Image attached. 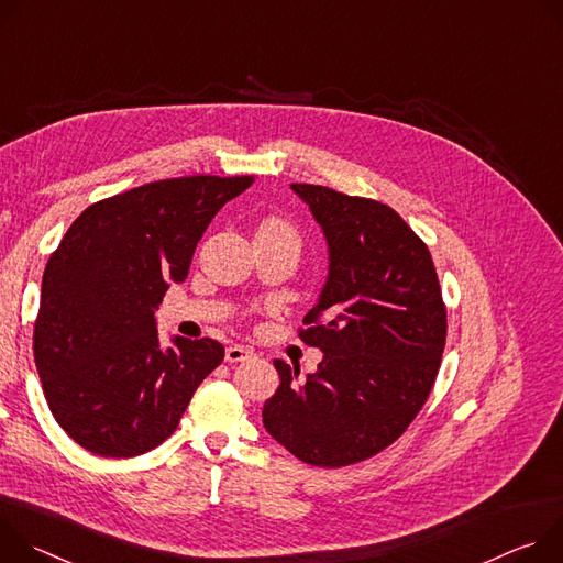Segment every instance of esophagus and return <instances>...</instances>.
Wrapping results in <instances>:
<instances>
[{
	"instance_id": "34e87169",
	"label": "esophagus",
	"mask_w": 563,
	"mask_h": 563,
	"mask_svg": "<svg viewBox=\"0 0 563 563\" xmlns=\"http://www.w3.org/2000/svg\"><path fill=\"white\" fill-rule=\"evenodd\" d=\"M253 355H255L253 351L245 349V346H239V344H232V346L225 349V362H230V364L245 362V360H250Z\"/></svg>"
}]
</instances>
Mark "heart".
<instances>
[{"label":"heart","instance_id":"heart-1","mask_svg":"<svg viewBox=\"0 0 563 563\" xmlns=\"http://www.w3.org/2000/svg\"><path fill=\"white\" fill-rule=\"evenodd\" d=\"M257 236L277 239V241H286V243H292V245L301 243L299 228L286 217H266L257 228Z\"/></svg>","mask_w":563,"mask_h":563}]
</instances>
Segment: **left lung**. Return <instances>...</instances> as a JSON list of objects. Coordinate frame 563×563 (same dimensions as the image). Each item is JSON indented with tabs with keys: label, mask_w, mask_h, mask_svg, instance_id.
Masks as SVG:
<instances>
[{
	"label": "left lung",
	"mask_w": 563,
	"mask_h": 563,
	"mask_svg": "<svg viewBox=\"0 0 563 563\" xmlns=\"http://www.w3.org/2000/svg\"><path fill=\"white\" fill-rule=\"evenodd\" d=\"M329 241V279L299 340L318 373L275 360L282 385L264 427L292 456L346 467L396 443L441 368L448 308L427 243L389 206L324 185L292 183Z\"/></svg>",
	"instance_id": "8db88e82"
}]
</instances>
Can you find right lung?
I'll return each mask as SVG.
<instances>
[{
  "label": "right lung",
  "mask_w": 563,
  "mask_h": 563,
  "mask_svg": "<svg viewBox=\"0 0 563 563\" xmlns=\"http://www.w3.org/2000/svg\"><path fill=\"white\" fill-rule=\"evenodd\" d=\"M253 183L197 174L134 187L91 203L53 250L35 366L53 418L87 452L132 459L158 448L223 362L210 338L163 351L154 308L185 282L212 217Z\"/></svg>",
  "instance_id": "right-lung-1"
}]
</instances>
